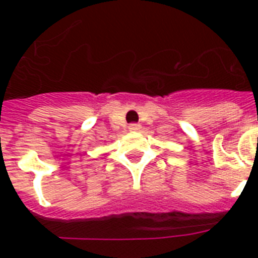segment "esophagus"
Segmentation results:
<instances>
[{
	"label": "esophagus",
	"instance_id": "1",
	"mask_svg": "<svg viewBox=\"0 0 258 258\" xmlns=\"http://www.w3.org/2000/svg\"><path fill=\"white\" fill-rule=\"evenodd\" d=\"M141 129V125L137 124V122H133V124L129 125V131L131 132H138Z\"/></svg>",
	"mask_w": 258,
	"mask_h": 258
}]
</instances>
